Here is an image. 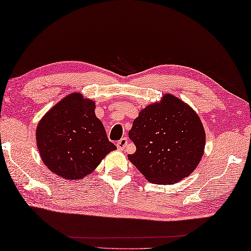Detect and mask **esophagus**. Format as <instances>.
Wrapping results in <instances>:
<instances>
[{"mask_svg":"<svg viewBox=\"0 0 251 251\" xmlns=\"http://www.w3.org/2000/svg\"><path fill=\"white\" fill-rule=\"evenodd\" d=\"M127 137H123V138H121V140H119L117 143H116V146L118 147V150H121V151H123L126 147V145H127Z\"/></svg>","mask_w":251,"mask_h":251,"instance_id":"1","label":"esophagus"}]
</instances>
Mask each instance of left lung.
Instances as JSON below:
<instances>
[{
    "label": "left lung",
    "instance_id": "8db88e82",
    "mask_svg": "<svg viewBox=\"0 0 251 251\" xmlns=\"http://www.w3.org/2000/svg\"><path fill=\"white\" fill-rule=\"evenodd\" d=\"M128 136L136 152L128 160L150 182L172 184L189 176L203 155L205 133L200 118L180 99L165 95L145 107Z\"/></svg>",
    "mask_w": 251,
    "mask_h": 251
}]
</instances>
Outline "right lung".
<instances>
[{
    "label": "right lung",
    "mask_w": 251,
    "mask_h": 251,
    "mask_svg": "<svg viewBox=\"0 0 251 251\" xmlns=\"http://www.w3.org/2000/svg\"><path fill=\"white\" fill-rule=\"evenodd\" d=\"M37 144L48 169L68 180L87 176L106 154L116 150L95 115V102L77 93L63 98L42 117Z\"/></svg>",
    "instance_id": "right-lung-1"
}]
</instances>
